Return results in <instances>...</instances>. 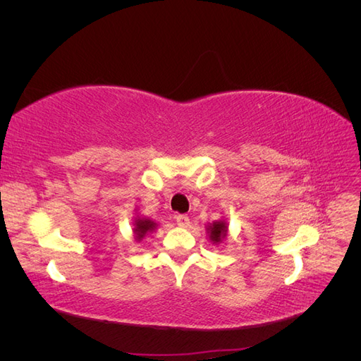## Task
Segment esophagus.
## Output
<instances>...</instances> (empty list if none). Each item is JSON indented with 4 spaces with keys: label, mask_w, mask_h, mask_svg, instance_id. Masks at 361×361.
Wrapping results in <instances>:
<instances>
[{
    "label": "esophagus",
    "mask_w": 361,
    "mask_h": 361,
    "mask_svg": "<svg viewBox=\"0 0 361 361\" xmlns=\"http://www.w3.org/2000/svg\"><path fill=\"white\" fill-rule=\"evenodd\" d=\"M176 223L180 227H188L190 226V216L188 215H183V214L176 215Z\"/></svg>",
    "instance_id": "obj_1"
}]
</instances>
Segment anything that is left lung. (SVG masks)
Here are the masks:
<instances>
[{
    "instance_id": "8db88e82",
    "label": "left lung",
    "mask_w": 361,
    "mask_h": 361,
    "mask_svg": "<svg viewBox=\"0 0 361 361\" xmlns=\"http://www.w3.org/2000/svg\"><path fill=\"white\" fill-rule=\"evenodd\" d=\"M207 231L211 232V239H212L214 243H220L221 239L226 236V233H227V227H226V223L216 221L212 226H209V228H207Z\"/></svg>"
}]
</instances>
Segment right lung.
<instances>
[{
	"instance_id": "add662e5",
	"label": "right lung",
	"mask_w": 361,
	"mask_h": 361,
	"mask_svg": "<svg viewBox=\"0 0 361 361\" xmlns=\"http://www.w3.org/2000/svg\"><path fill=\"white\" fill-rule=\"evenodd\" d=\"M135 228H134V232L137 233V239L140 241L141 238H143L147 232H152L155 228V223L154 221H150V220H137L135 221Z\"/></svg>"
}]
</instances>
